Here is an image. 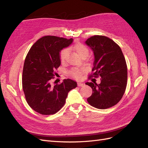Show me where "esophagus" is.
Masks as SVG:
<instances>
[{"mask_svg":"<svg viewBox=\"0 0 148 148\" xmlns=\"http://www.w3.org/2000/svg\"><path fill=\"white\" fill-rule=\"evenodd\" d=\"M78 86L79 87H82V86H84V83H78Z\"/></svg>","mask_w":148,"mask_h":148,"instance_id":"1","label":"esophagus"}]
</instances>
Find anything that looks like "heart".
I'll return each mask as SVG.
<instances>
[{"mask_svg": "<svg viewBox=\"0 0 148 148\" xmlns=\"http://www.w3.org/2000/svg\"><path fill=\"white\" fill-rule=\"evenodd\" d=\"M70 49H73L82 58H85L89 53L88 48L82 43L76 44L73 47H71ZM67 57H68V51H67V49H62L59 53V58L61 63H65L67 59ZM84 71L85 70L84 69L72 68L69 71V75L75 79H79L82 78V76L84 73Z\"/></svg>", "mask_w": 148, "mask_h": 148, "instance_id": "1", "label": "heart"}]
</instances>
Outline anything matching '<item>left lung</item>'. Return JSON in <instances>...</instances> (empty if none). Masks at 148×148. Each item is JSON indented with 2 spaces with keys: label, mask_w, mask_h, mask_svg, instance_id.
Segmentation results:
<instances>
[{
  "label": "left lung",
  "mask_w": 148,
  "mask_h": 148,
  "mask_svg": "<svg viewBox=\"0 0 148 148\" xmlns=\"http://www.w3.org/2000/svg\"><path fill=\"white\" fill-rule=\"evenodd\" d=\"M86 44L95 55L91 77L101 78V83L87 82L92 95L87 101L91 106L106 109L116 105L122 99L127 84V66L120 46L104 36L95 35Z\"/></svg>",
  "instance_id": "1"
}]
</instances>
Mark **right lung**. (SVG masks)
Returning <instances> with one entry per match:
<instances>
[{
	"label": "right lung",
	"instance_id": "add662e5",
	"mask_svg": "<svg viewBox=\"0 0 148 148\" xmlns=\"http://www.w3.org/2000/svg\"><path fill=\"white\" fill-rule=\"evenodd\" d=\"M72 41V38L45 36L33 44L26 55L22 86L28 105L40 114L57 113L64 106L69 92L77 86V82L70 79L54 86L51 83L60 65V51Z\"/></svg>",
	"mask_w": 148,
	"mask_h": 148
}]
</instances>
